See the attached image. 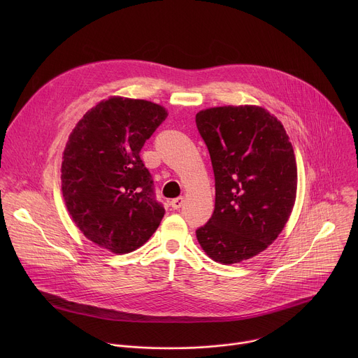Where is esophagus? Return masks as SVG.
Here are the masks:
<instances>
[{"instance_id": "1", "label": "esophagus", "mask_w": 358, "mask_h": 358, "mask_svg": "<svg viewBox=\"0 0 358 358\" xmlns=\"http://www.w3.org/2000/svg\"><path fill=\"white\" fill-rule=\"evenodd\" d=\"M182 203H184V198H182V196H178V198H174V199L170 202V206H171L173 210H180V208L182 207Z\"/></svg>"}]
</instances>
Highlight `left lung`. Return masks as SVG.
Here are the masks:
<instances>
[{
	"instance_id": "1",
	"label": "left lung",
	"mask_w": 358,
	"mask_h": 358,
	"mask_svg": "<svg viewBox=\"0 0 358 358\" xmlns=\"http://www.w3.org/2000/svg\"><path fill=\"white\" fill-rule=\"evenodd\" d=\"M196 129L215 177V208L196 239L208 257L238 264L265 250L294 206L297 169L282 123L258 106L201 110Z\"/></svg>"
}]
</instances>
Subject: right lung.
I'll return each mask as SVG.
<instances>
[{
  "label": "right lung",
  "instance_id": "1",
  "mask_svg": "<svg viewBox=\"0 0 358 358\" xmlns=\"http://www.w3.org/2000/svg\"><path fill=\"white\" fill-rule=\"evenodd\" d=\"M166 117V109L151 101L110 97L71 133L62 194L76 227L99 246L129 253L159 228L166 210L140 151Z\"/></svg>",
  "mask_w": 358,
  "mask_h": 358
}]
</instances>
